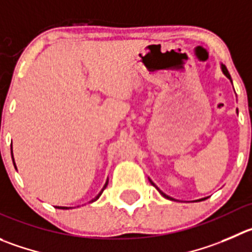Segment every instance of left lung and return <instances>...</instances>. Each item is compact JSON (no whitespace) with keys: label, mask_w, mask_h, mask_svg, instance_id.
Returning <instances> with one entry per match:
<instances>
[{"label":"left lung","mask_w":252,"mask_h":252,"mask_svg":"<svg viewBox=\"0 0 252 252\" xmlns=\"http://www.w3.org/2000/svg\"><path fill=\"white\" fill-rule=\"evenodd\" d=\"M221 70H222V73L225 74V76H226V78H229L230 80H231V78H230V74H229V71H227L226 66H225V65H222V64H221ZM150 182H151V184H152V186H155V187H156V184L153 183V182L151 181V179H150ZM156 188H157V190L159 191V193L162 194V195H163L164 198H167V199H169V200H176V199H173V198H172V196H169V195H167V194H164L163 191L160 190V189H158V187H156ZM203 199H205V198H203ZM203 199H198V200H195V202H200V200H203Z\"/></svg>","instance_id":"1"}]
</instances>
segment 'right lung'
Wrapping results in <instances>:
<instances>
[{"label": "right lung", "instance_id": "add662e5", "mask_svg": "<svg viewBox=\"0 0 252 252\" xmlns=\"http://www.w3.org/2000/svg\"><path fill=\"white\" fill-rule=\"evenodd\" d=\"M11 153H12V160H13V164H14V167H16V163H14V159H13V152H12V147H11ZM107 183H109V179H107V181H106V183H105V186H104V187H102L101 191H100V193H99V194H97V195H96V196H95L94 199H93V200H92V203H93V202H95V200H97V199H99V196H100V195H101V194H102V191H104V189H105V188H106V187H107ZM57 208H58V209H69V208H68V207H57Z\"/></svg>", "mask_w": 252, "mask_h": 252}]
</instances>
